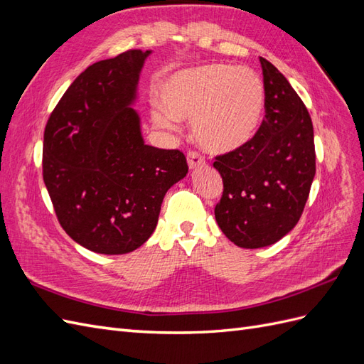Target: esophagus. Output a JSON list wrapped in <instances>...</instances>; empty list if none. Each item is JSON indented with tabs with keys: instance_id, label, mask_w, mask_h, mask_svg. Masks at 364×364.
<instances>
[{
	"instance_id": "34e87169",
	"label": "esophagus",
	"mask_w": 364,
	"mask_h": 364,
	"mask_svg": "<svg viewBox=\"0 0 364 364\" xmlns=\"http://www.w3.org/2000/svg\"><path fill=\"white\" fill-rule=\"evenodd\" d=\"M186 161H188V167L191 170L203 167V165H205V158L200 156L199 153H196V151H190L188 156H186Z\"/></svg>"
}]
</instances>
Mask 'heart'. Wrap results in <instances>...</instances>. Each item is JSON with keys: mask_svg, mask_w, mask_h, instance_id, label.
Wrapping results in <instances>:
<instances>
[{"mask_svg": "<svg viewBox=\"0 0 364 364\" xmlns=\"http://www.w3.org/2000/svg\"><path fill=\"white\" fill-rule=\"evenodd\" d=\"M164 107L153 106V123L174 129L176 119H193V134L213 153L245 147L257 135L266 107L259 75L226 63L176 71L161 85Z\"/></svg>", "mask_w": 364, "mask_h": 364, "instance_id": "obj_1", "label": "heart"}]
</instances>
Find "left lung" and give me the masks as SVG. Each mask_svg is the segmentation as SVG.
<instances>
[{
	"label": "left lung",
	"instance_id": "1",
	"mask_svg": "<svg viewBox=\"0 0 364 364\" xmlns=\"http://www.w3.org/2000/svg\"><path fill=\"white\" fill-rule=\"evenodd\" d=\"M266 118L245 147L217 156L223 179L215 206L222 232L243 249L277 243L299 222L316 174L310 114L289 80L259 58Z\"/></svg>",
	"mask_w": 364,
	"mask_h": 364
}]
</instances>
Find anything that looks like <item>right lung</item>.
Here are the masks:
<instances>
[{
	"mask_svg": "<svg viewBox=\"0 0 364 364\" xmlns=\"http://www.w3.org/2000/svg\"><path fill=\"white\" fill-rule=\"evenodd\" d=\"M151 50H130L87 67L71 83L43 134V182L60 226L103 255L138 249L188 165L179 150L149 146L134 106Z\"/></svg>",
	"mask_w": 364,
	"mask_h": 364,
	"instance_id": "obj_1",
	"label": "right lung"
}]
</instances>
